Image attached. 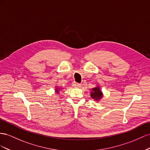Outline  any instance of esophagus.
Wrapping results in <instances>:
<instances>
[{
    "instance_id": "34e87169",
    "label": "esophagus",
    "mask_w": 150,
    "mask_h": 150,
    "mask_svg": "<svg viewBox=\"0 0 150 150\" xmlns=\"http://www.w3.org/2000/svg\"><path fill=\"white\" fill-rule=\"evenodd\" d=\"M73 86L74 87H81V84L76 83V82H74L73 83Z\"/></svg>"
}]
</instances>
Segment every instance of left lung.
I'll return each mask as SVG.
<instances>
[{"mask_svg": "<svg viewBox=\"0 0 150 150\" xmlns=\"http://www.w3.org/2000/svg\"><path fill=\"white\" fill-rule=\"evenodd\" d=\"M91 97L93 99L96 100H99L101 99L102 96V93L100 91L99 87H96L92 88V91L91 92Z\"/></svg>", "mask_w": 150, "mask_h": 150, "instance_id": "8db88e82", "label": "left lung"}]
</instances>
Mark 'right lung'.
Masks as SVG:
<instances>
[{"label":"right lung","instance_id":"right-lung-1","mask_svg":"<svg viewBox=\"0 0 150 150\" xmlns=\"http://www.w3.org/2000/svg\"><path fill=\"white\" fill-rule=\"evenodd\" d=\"M57 92H58V89H57Z\"/></svg>","mask_w":150,"mask_h":150}]
</instances>
